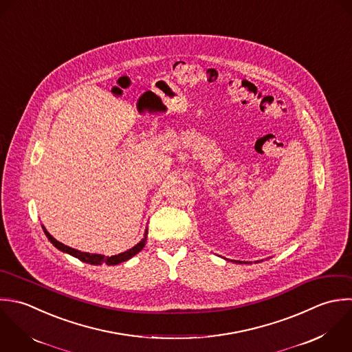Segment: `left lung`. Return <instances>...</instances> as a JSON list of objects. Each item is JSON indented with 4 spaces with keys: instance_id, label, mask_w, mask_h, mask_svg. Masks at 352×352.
Returning <instances> with one entry per match:
<instances>
[{
    "instance_id": "1",
    "label": "left lung",
    "mask_w": 352,
    "mask_h": 352,
    "mask_svg": "<svg viewBox=\"0 0 352 352\" xmlns=\"http://www.w3.org/2000/svg\"><path fill=\"white\" fill-rule=\"evenodd\" d=\"M239 263H241V262H239ZM244 263H245V262H244Z\"/></svg>"
}]
</instances>
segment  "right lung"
<instances>
[{
    "label": "right lung",
    "instance_id": "add662e5",
    "mask_svg": "<svg viewBox=\"0 0 352 352\" xmlns=\"http://www.w3.org/2000/svg\"><path fill=\"white\" fill-rule=\"evenodd\" d=\"M42 228H43V226H42ZM43 232H45L46 237L49 239V241H50L57 250H60V251H63V252H67V254H69V255L78 258L79 261H82V262H85V263H90V265H101V263H105V265H119V263H122V262H126V261H129L130 258H133L135 254H138V252L144 248L145 241H146V237H148V230H145L144 239H142L135 247H133L131 250H129V251H126V252H122V254H119V255H113V256H102V255H98V254H87V252H80V251H78V250L69 248V247H67V245L58 243L56 239H53V237L46 232L45 228H43Z\"/></svg>",
    "mask_w": 352,
    "mask_h": 352
}]
</instances>
